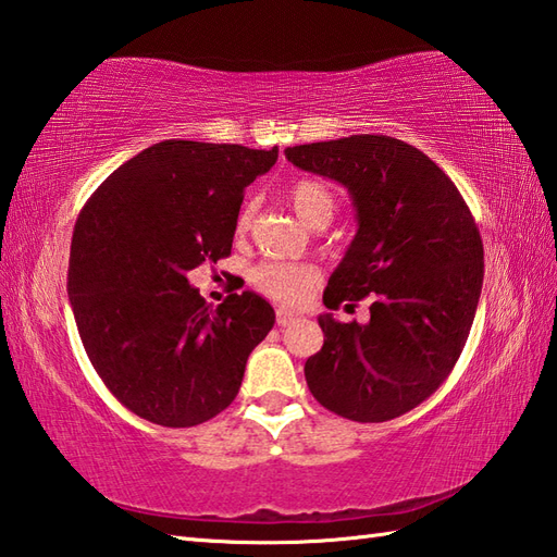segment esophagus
Segmentation results:
<instances>
[{
  "instance_id": "esophagus-1",
  "label": "esophagus",
  "mask_w": 557,
  "mask_h": 557,
  "mask_svg": "<svg viewBox=\"0 0 557 557\" xmlns=\"http://www.w3.org/2000/svg\"><path fill=\"white\" fill-rule=\"evenodd\" d=\"M300 319V314L298 312H290V310H281L276 312V324L281 326V329H286V326H290V324H295V321Z\"/></svg>"
}]
</instances>
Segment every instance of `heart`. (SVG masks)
I'll list each match as a JSON object with an SVG mask.
<instances>
[{"mask_svg": "<svg viewBox=\"0 0 557 557\" xmlns=\"http://www.w3.org/2000/svg\"><path fill=\"white\" fill-rule=\"evenodd\" d=\"M288 202L295 209L307 226L319 224V221H331L333 209V195L321 185L319 181H298L288 188ZM252 224V205H247L238 216V231H247ZM252 286L264 293L267 298L283 302V305H298L307 298L317 283V271L307 264H288V262H262L250 271Z\"/></svg>", "mask_w": 557, "mask_h": 557, "instance_id": "heart-1", "label": "heart"}]
</instances>
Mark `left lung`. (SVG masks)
I'll use <instances>...</instances> for the list:
<instances>
[{
	"label": "left lung",
	"instance_id": "left-lung-1",
	"mask_svg": "<svg viewBox=\"0 0 557 557\" xmlns=\"http://www.w3.org/2000/svg\"><path fill=\"white\" fill-rule=\"evenodd\" d=\"M302 171L350 193L357 233L324 305L372 295L367 324L319 314L324 345L305 362L314 398L352 422H388L434 393L460 357L484 283L472 214L417 147L388 135L286 147Z\"/></svg>",
	"mask_w": 557,
	"mask_h": 557
}]
</instances>
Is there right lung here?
Returning <instances> with one entry per match:
<instances>
[{
    "label": "right lung",
    "instance_id": "add662e5",
    "mask_svg": "<svg viewBox=\"0 0 557 557\" xmlns=\"http://www.w3.org/2000/svg\"><path fill=\"white\" fill-rule=\"evenodd\" d=\"M278 147L164 140L121 164L83 207L69 302L83 348L131 412L195 426L233 403L247 357L276 321L252 290L219 307L188 271L231 255L243 193Z\"/></svg>",
    "mask_w": 557,
    "mask_h": 557
}]
</instances>
